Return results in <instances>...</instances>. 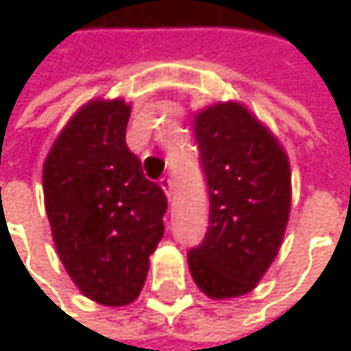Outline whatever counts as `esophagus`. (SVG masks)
Returning <instances> with one entry per match:
<instances>
[{"label":"esophagus","mask_w":351,"mask_h":351,"mask_svg":"<svg viewBox=\"0 0 351 351\" xmlns=\"http://www.w3.org/2000/svg\"><path fill=\"white\" fill-rule=\"evenodd\" d=\"M160 189H162L165 195L171 199V197H173V178H171V176H162V178H160Z\"/></svg>","instance_id":"1"}]
</instances>
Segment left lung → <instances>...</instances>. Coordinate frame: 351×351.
Instances as JSON below:
<instances>
[{
	"instance_id": "8db88e82",
	"label": "left lung",
	"mask_w": 351,
	"mask_h": 351,
	"mask_svg": "<svg viewBox=\"0 0 351 351\" xmlns=\"http://www.w3.org/2000/svg\"><path fill=\"white\" fill-rule=\"evenodd\" d=\"M209 228L189 252L195 285L215 301L247 295L274 262L291 213V165L278 138L242 104L195 113Z\"/></svg>"
}]
</instances>
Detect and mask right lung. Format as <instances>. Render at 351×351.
I'll return each mask as SVG.
<instances>
[{
  "instance_id": "right-lung-1",
  "label": "right lung",
  "mask_w": 351,
  "mask_h": 351,
  "mask_svg": "<svg viewBox=\"0 0 351 351\" xmlns=\"http://www.w3.org/2000/svg\"><path fill=\"white\" fill-rule=\"evenodd\" d=\"M132 106L91 99L56 136L42 169L58 258L77 289L106 307L138 299L165 234L167 197L125 146Z\"/></svg>"
}]
</instances>
